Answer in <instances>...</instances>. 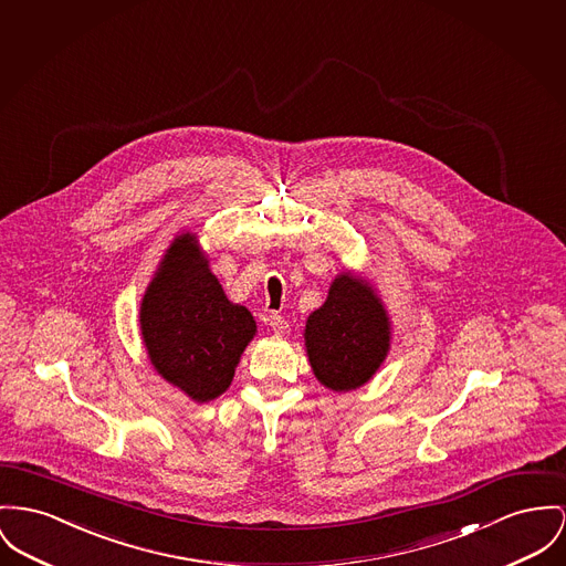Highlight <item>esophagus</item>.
Instances as JSON below:
<instances>
[{
    "label": "esophagus",
    "instance_id": "obj_1",
    "mask_svg": "<svg viewBox=\"0 0 566 566\" xmlns=\"http://www.w3.org/2000/svg\"><path fill=\"white\" fill-rule=\"evenodd\" d=\"M268 326H270L276 335H285V333H287V328H290L287 319H285V317H281L279 313H272V315L268 317Z\"/></svg>",
    "mask_w": 566,
    "mask_h": 566
}]
</instances>
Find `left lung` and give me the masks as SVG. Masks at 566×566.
I'll return each mask as SVG.
<instances>
[{"mask_svg": "<svg viewBox=\"0 0 566 566\" xmlns=\"http://www.w3.org/2000/svg\"><path fill=\"white\" fill-rule=\"evenodd\" d=\"M304 345L326 388L347 392L367 384L390 347V322L376 290L349 272L339 274L326 302L308 315Z\"/></svg>", "mask_w": 566, "mask_h": 566, "instance_id": "8db88e82", "label": "left lung"}]
</instances>
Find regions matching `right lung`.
Listing matches in <instances>:
<instances>
[{
  "label": "right lung",
  "instance_id": "1",
  "mask_svg": "<svg viewBox=\"0 0 566 566\" xmlns=\"http://www.w3.org/2000/svg\"><path fill=\"white\" fill-rule=\"evenodd\" d=\"M139 324L154 369L197 403L226 392L258 331L247 306L227 301L195 233L178 235L167 249L142 301Z\"/></svg>",
  "mask_w": 566,
  "mask_h": 566
}]
</instances>
